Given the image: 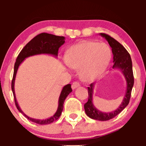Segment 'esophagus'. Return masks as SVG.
I'll return each instance as SVG.
<instances>
[{"instance_id": "obj_1", "label": "esophagus", "mask_w": 146, "mask_h": 146, "mask_svg": "<svg viewBox=\"0 0 146 146\" xmlns=\"http://www.w3.org/2000/svg\"><path fill=\"white\" fill-rule=\"evenodd\" d=\"M80 83L78 82H73L72 84V88L73 90H74L76 88L79 87L80 86Z\"/></svg>"}]
</instances>
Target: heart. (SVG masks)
I'll list each match as a JSON object with an SVG mask.
<instances>
[{"instance_id": "obj_1", "label": "heart", "mask_w": 146, "mask_h": 146, "mask_svg": "<svg viewBox=\"0 0 146 146\" xmlns=\"http://www.w3.org/2000/svg\"><path fill=\"white\" fill-rule=\"evenodd\" d=\"M110 59V50L104 43L82 42L68 50L65 61L70 67L79 69L84 80L96 78L104 70Z\"/></svg>"}]
</instances>
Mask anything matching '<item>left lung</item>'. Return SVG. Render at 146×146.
Segmentation results:
<instances>
[{"label":"left lung","mask_w":146,"mask_h":146,"mask_svg":"<svg viewBox=\"0 0 146 146\" xmlns=\"http://www.w3.org/2000/svg\"><path fill=\"white\" fill-rule=\"evenodd\" d=\"M100 35L102 37L105 38L111 48L113 56L112 69L117 68L120 70L123 75L124 76L127 84L125 94L121 105L115 110L108 113L102 112L98 110L93 104L92 96L94 83H92L90 87H88V100L84 104L86 113L92 119L100 121H106L112 119L117 115H118L128 105L131 97V90H132L133 83H134V78H133V74L132 62H131L130 55L126 50V49L116 40L110 36L104 33H100Z\"/></svg>","instance_id":"obj_1"}]
</instances>
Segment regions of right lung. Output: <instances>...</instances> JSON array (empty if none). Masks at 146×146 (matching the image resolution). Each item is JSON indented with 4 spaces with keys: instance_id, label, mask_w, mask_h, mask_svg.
<instances>
[{
    "instance_id": "add662e5",
    "label": "right lung",
    "mask_w": 146,
    "mask_h": 146,
    "mask_svg": "<svg viewBox=\"0 0 146 146\" xmlns=\"http://www.w3.org/2000/svg\"><path fill=\"white\" fill-rule=\"evenodd\" d=\"M64 40L65 37L64 36H56L54 35H51V34H48L45 33L40 34V35H37L36 36H35L34 38L32 39L23 48L19 56H18L17 60H16L15 68H14L13 78L11 84L12 91H13L14 98H15V105L20 112L23 113L27 119H29V120L33 121V122L38 123V124H49V123L54 122V121L57 120L59 118L62 113V111L63 110V104L64 102L65 99L66 98V97L68 96L69 94L72 91V90L71 88V84H69L66 85L63 87L59 97L58 106L57 111H56V113L53 116L45 119L32 118V117H29L27 115H26L22 111L21 108H20L19 104H18L17 98H16L15 92V82L18 68H19L20 64L23 62L26 58L32 56L42 54H50L55 57H57L59 48L64 44Z\"/></svg>"
}]
</instances>
